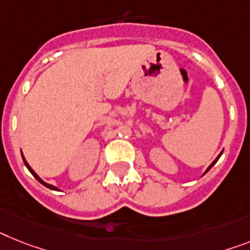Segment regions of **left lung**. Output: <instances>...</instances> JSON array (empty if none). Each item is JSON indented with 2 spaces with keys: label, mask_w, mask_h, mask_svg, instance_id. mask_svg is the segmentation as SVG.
I'll return each mask as SVG.
<instances>
[{
  "label": "left lung",
  "mask_w": 250,
  "mask_h": 250,
  "mask_svg": "<svg viewBox=\"0 0 250 250\" xmlns=\"http://www.w3.org/2000/svg\"><path fill=\"white\" fill-rule=\"evenodd\" d=\"M220 156H221V155H219V157H217V159H216V160H215V161H213L212 164L209 165V167H208V169H207V170H206V171H208V170H209V169H211V167H213V165H215V164H216V161L219 160V159H220Z\"/></svg>",
  "instance_id": "obj_1"
}]
</instances>
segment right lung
I'll use <instances>...</instances> for the list:
<instances>
[{
    "label": "right lung",
    "mask_w": 250,
    "mask_h": 250,
    "mask_svg": "<svg viewBox=\"0 0 250 250\" xmlns=\"http://www.w3.org/2000/svg\"><path fill=\"white\" fill-rule=\"evenodd\" d=\"M22 160H24V164H25V165H26V167H28V169H29V171H30V173H31V174H33V175H34V178H35V179H37V180H38V182H41V183H42V184H43V186H45V187H47V188H49V189H53V190H58V189H57V188H56V187H53V186H50V184L45 183V182H43V180H42V179H41V178L38 177L37 174H35V171H34V170H33V169H31V167H29V164H28V163H26V160H25V159H24V156H22Z\"/></svg>",
    "instance_id": "add662e5"
}]
</instances>
